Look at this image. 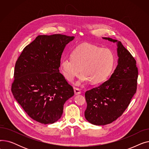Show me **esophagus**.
<instances>
[{
    "instance_id": "1",
    "label": "esophagus",
    "mask_w": 149,
    "mask_h": 149,
    "mask_svg": "<svg viewBox=\"0 0 149 149\" xmlns=\"http://www.w3.org/2000/svg\"><path fill=\"white\" fill-rule=\"evenodd\" d=\"M74 92L75 95H78V94H80L81 93V91L80 89L77 88H74Z\"/></svg>"
}]
</instances>
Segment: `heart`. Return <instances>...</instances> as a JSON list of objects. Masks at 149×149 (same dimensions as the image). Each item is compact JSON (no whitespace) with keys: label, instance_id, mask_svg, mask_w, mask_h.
Returning <instances> with one entry per match:
<instances>
[{"label":"heart","instance_id":"obj_1","mask_svg":"<svg viewBox=\"0 0 149 149\" xmlns=\"http://www.w3.org/2000/svg\"><path fill=\"white\" fill-rule=\"evenodd\" d=\"M115 63L113 53L109 49L83 43L77 46L70 57L63 58L60 63L62 74L69 81H72L81 71L83 72L77 85L91 82L100 84L106 81L112 74Z\"/></svg>","mask_w":149,"mask_h":149}]
</instances>
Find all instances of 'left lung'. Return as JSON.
<instances>
[{"mask_svg":"<svg viewBox=\"0 0 149 149\" xmlns=\"http://www.w3.org/2000/svg\"><path fill=\"white\" fill-rule=\"evenodd\" d=\"M103 38L117 42L119 58L110 79L85 92L87 103L85 118L98 126L112 123L126 111L136 92L138 75L135 58L121 42L111 38Z\"/></svg>","mask_w":149,"mask_h":149,"instance_id":"8db88e82","label":"left lung"}]
</instances>
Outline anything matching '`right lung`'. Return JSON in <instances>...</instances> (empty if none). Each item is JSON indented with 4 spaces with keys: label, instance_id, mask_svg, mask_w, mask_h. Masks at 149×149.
Here are the masks:
<instances>
[{
    "label": "right lung",
    "instance_id": "add662e5",
    "mask_svg": "<svg viewBox=\"0 0 149 149\" xmlns=\"http://www.w3.org/2000/svg\"><path fill=\"white\" fill-rule=\"evenodd\" d=\"M74 38L61 34L41 35L22 51L15 65L11 92L25 112L42 124L61 118L74 89L59 72L65 46Z\"/></svg>",
    "mask_w": 149,
    "mask_h": 149
}]
</instances>
